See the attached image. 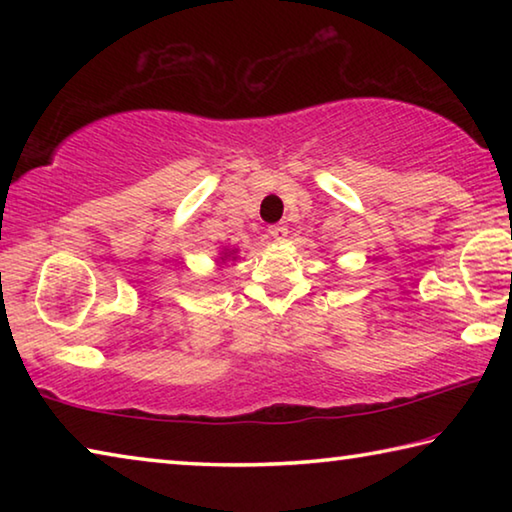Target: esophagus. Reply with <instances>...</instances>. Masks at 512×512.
I'll return each mask as SVG.
<instances>
[{
    "label": "esophagus",
    "instance_id": "1",
    "mask_svg": "<svg viewBox=\"0 0 512 512\" xmlns=\"http://www.w3.org/2000/svg\"><path fill=\"white\" fill-rule=\"evenodd\" d=\"M268 235H271L275 241H284L289 237V228L284 223H277V225H271V228H268Z\"/></svg>",
    "mask_w": 512,
    "mask_h": 512
}]
</instances>
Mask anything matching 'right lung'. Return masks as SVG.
<instances>
[{
    "instance_id": "add662e5",
    "label": "right lung",
    "mask_w": 512,
    "mask_h": 512,
    "mask_svg": "<svg viewBox=\"0 0 512 512\" xmlns=\"http://www.w3.org/2000/svg\"><path fill=\"white\" fill-rule=\"evenodd\" d=\"M235 253H237V250H228V253H223V257H221V259H223V262H225V259L232 257V255H235ZM232 259H235V257H232Z\"/></svg>"
}]
</instances>
